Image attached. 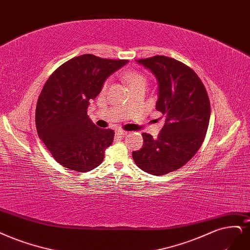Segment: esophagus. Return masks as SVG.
<instances>
[{
    "label": "esophagus",
    "mask_w": 250,
    "mask_h": 250,
    "mask_svg": "<svg viewBox=\"0 0 250 250\" xmlns=\"http://www.w3.org/2000/svg\"><path fill=\"white\" fill-rule=\"evenodd\" d=\"M116 134H117V135H120V136H124V135H127V134H128V131L122 130V129H118V130H116Z\"/></svg>",
    "instance_id": "1"
}]
</instances>
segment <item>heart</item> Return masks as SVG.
Returning <instances> with one entry per match:
<instances>
[{"label": "heart", "instance_id": "heart-1", "mask_svg": "<svg viewBox=\"0 0 250 250\" xmlns=\"http://www.w3.org/2000/svg\"><path fill=\"white\" fill-rule=\"evenodd\" d=\"M124 79L127 82V83L130 85L131 90L136 89V88H140V87H147L148 84V80L147 77H146L145 74H143L140 71H136V70H129L124 74ZM110 82L109 80H106L103 83V90H106L108 88Z\"/></svg>", "mask_w": 250, "mask_h": 250}]
</instances>
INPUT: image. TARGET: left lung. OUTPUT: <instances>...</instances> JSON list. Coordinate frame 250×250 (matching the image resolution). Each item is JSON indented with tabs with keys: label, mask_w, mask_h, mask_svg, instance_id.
Returning a JSON list of instances; mask_svg holds the SVG:
<instances>
[{
	"label": "left lung",
	"mask_w": 250,
	"mask_h": 250,
	"mask_svg": "<svg viewBox=\"0 0 250 250\" xmlns=\"http://www.w3.org/2000/svg\"><path fill=\"white\" fill-rule=\"evenodd\" d=\"M137 62L157 77L156 109L166 124L157 139L143 133V148L132 152V157L146 173L162 176L185 166L201 148L210 121V101L200 77L182 62L166 56Z\"/></svg>",
	"instance_id": "left-lung-1"
}]
</instances>
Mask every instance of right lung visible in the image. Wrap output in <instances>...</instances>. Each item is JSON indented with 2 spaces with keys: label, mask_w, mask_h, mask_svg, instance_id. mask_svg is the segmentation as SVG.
<instances>
[{
  "label": "right lung",
  "mask_w": 250,
  "mask_h": 250,
  "mask_svg": "<svg viewBox=\"0 0 250 250\" xmlns=\"http://www.w3.org/2000/svg\"><path fill=\"white\" fill-rule=\"evenodd\" d=\"M127 62L82 55L62 64L43 85L36 106L37 132L64 167L84 173L103 161L115 131L98 128L91 121L89 101L96 98L107 77Z\"/></svg>",
  "instance_id": "add662e5"
}]
</instances>
